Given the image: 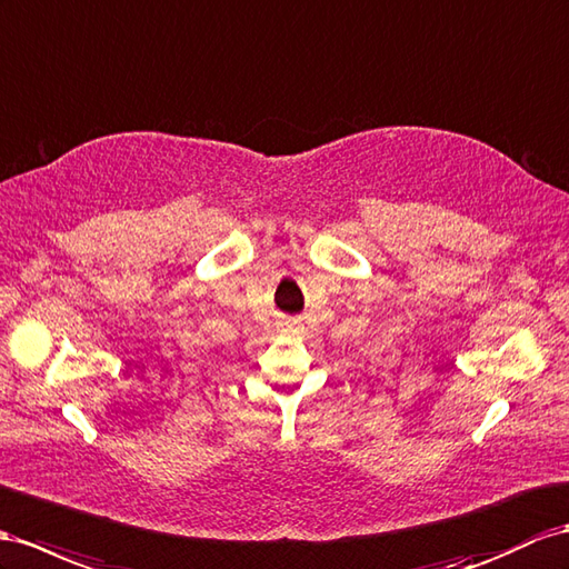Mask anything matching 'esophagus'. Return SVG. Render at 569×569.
<instances>
[{"label":"esophagus","instance_id":"obj_1","mask_svg":"<svg viewBox=\"0 0 569 569\" xmlns=\"http://www.w3.org/2000/svg\"><path fill=\"white\" fill-rule=\"evenodd\" d=\"M293 327H298V319L296 317L283 319V329H293Z\"/></svg>","mask_w":569,"mask_h":569}]
</instances>
